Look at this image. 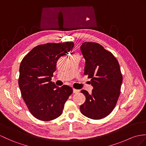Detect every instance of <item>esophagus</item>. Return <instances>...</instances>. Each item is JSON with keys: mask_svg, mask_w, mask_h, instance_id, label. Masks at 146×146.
<instances>
[{"mask_svg": "<svg viewBox=\"0 0 146 146\" xmlns=\"http://www.w3.org/2000/svg\"><path fill=\"white\" fill-rule=\"evenodd\" d=\"M73 92H74V94H77L79 92V90L75 89V88H73Z\"/></svg>", "mask_w": 146, "mask_h": 146, "instance_id": "esophagus-1", "label": "esophagus"}]
</instances>
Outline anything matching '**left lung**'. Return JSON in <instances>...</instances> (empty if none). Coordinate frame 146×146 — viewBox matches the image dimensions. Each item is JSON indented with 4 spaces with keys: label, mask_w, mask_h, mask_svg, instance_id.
Returning <instances> with one entry per match:
<instances>
[{
    "label": "left lung",
    "mask_w": 146,
    "mask_h": 146,
    "mask_svg": "<svg viewBox=\"0 0 146 146\" xmlns=\"http://www.w3.org/2000/svg\"><path fill=\"white\" fill-rule=\"evenodd\" d=\"M85 59L84 74L90 79L92 94L82 90L86 98L80 105L82 114L93 119L105 118L115 108L120 95L123 76L118 60L111 52L94 42L80 46Z\"/></svg>",
    "instance_id": "1"
}]
</instances>
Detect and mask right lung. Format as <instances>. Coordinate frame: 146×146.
<instances>
[{
  "mask_svg": "<svg viewBox=\"0 0 146 146\" xmlns=\"http://www.w3.org/2000/svg\"><path fill=\"white\" fill-rule=\"evenodd\" d=\"M73 42L38 45L24 57L20 66L19 85L31 115L41 121H51L62 114L73 90L68 85L57 87L51 77L60 57L68 54Z\"/></svg>",
  "mask_w": 146,
  "mask_h": 146,
  "instance_id": "obj_1",
  "label": "right lung"
}]
</instances>
